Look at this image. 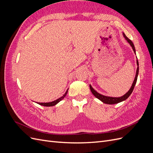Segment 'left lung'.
I'll return each instance as SVG.
<instances>
[{
    "instance_id": "left-lung-1",
    "label": "left lung",
    "mask_w": 153,
    "mask_h": 153,
    "mask_svg": "<svg viewBox=\"0 0 153 153\" xmlns=\"http://www.w3.org/2000/svg\"><path fill=\"white\" fill-rule=\"evenodd\" d=\"M123 36L124 37L125 39H126L128 43L130 45V46L131 47L134 53L136 54V51H135V46H134L133 43L132 41L129 39L125 35L124 33H123ZM137 71H136V75H135V79L133 80V84L130 87V89H129V91L126 92V94L124 95H123V96L121 97H110V96H106L105 95L101 94L99 92H97L96 91H95L94 89V88L91 86V84H89V87H90V89L92 92V93L93 94V95L96 97V98H98V100H100L101 101H102L103 103H106V104H108V105H112V104H116L120 102H122V101L126 100L127 98H128V97L131 95V94L132 93V92L134 89V87H135V85L137 83V77H138V70H139V68H138V60L137 58Z\"/></svg>"
}]
</instances>
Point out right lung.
<instances>
[{"instance_id": "1", "label": "right lung", "mask_w": 153, "mask_h": 153, "mask_svg": "<svg viewBox=\"0 0 153 153\" xmlns=\"http://www.w3.org/2000/svg\"><path fill=\"white\" fill-rule=\"evenodd\" d=\"M68 89H67V91H66L65 93H64V94L61 96V98H58L57 100H55V101H51V102H48V103H37L38 104L40 105H42V106H54L55 105H57L58 103H59L60 101H61L62 100H63L64 98V97H65L68 93Z\"/></svg>"}]
</instances>
